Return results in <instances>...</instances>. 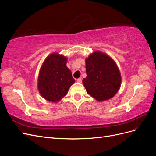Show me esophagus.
I'll list each match as a JSON object with an SVG mask.
<instances>
[{"label": "esophagus", "instance_id": "1", "mask_svg": "<svg viewBox=\"0 0 156 156\" xmlns=\"http://www.w3.org/2000/svg\"><path fill=\"white\" fill-rule=\"evenodd\" d=\"M77 83H82V79L80 77V78H79V79H77Z\"/></svg>", "mask_w": 156, "mask_h": 156}]
</instances>
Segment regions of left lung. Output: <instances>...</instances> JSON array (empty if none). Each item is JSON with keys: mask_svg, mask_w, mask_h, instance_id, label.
I'll use <instances>...</instances> for the list:
<instances>
[{"mask_svg": "<svg viewBox=\"0 0 156 156\" xmlns=\"http://www.w3.org/2000/svg\"><path fill=\"white\" fill-rule=\"evenodd\" d=\"M85 61L87 77L83 79V83L87 93L100 101L112 98L121 84L120 73L114 60L96 51Z\"/></svg>", "mask_w": 156, "mask_h": 156, "instance_id": "left-lung-1", "label": "left lung"}]
</instances>
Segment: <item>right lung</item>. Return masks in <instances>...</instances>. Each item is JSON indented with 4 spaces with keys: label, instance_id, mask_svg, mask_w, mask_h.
<instances>
[{
    "label": "right lung",
    "instance_id": "obj_1",
    "mask_svg": "<svg viewBox=\"0 0 156 156\" xmlns=\"http://www.w3.org/2000/svg\"><path fill=\"white\" fill-rule=\"evenodd\" d=\"M67 58L57 53L50 55L41 66L38 90L45 100L56 102L67 94L75 80L66 66Z\"/></svg>",
    "mask_w": 156,
    "mask_h": 156
}]
</instances>
